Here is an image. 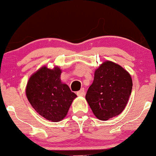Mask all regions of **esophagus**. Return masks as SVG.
<instances>
[{"instance_id": "1", "label": "esophagus", "mask_w": 156, "mask_h": 156, "mask_svg": "<svg viewBox=\"0 0 156 156\" xmlns=\"http://www.w3.org/2000/svg\"><path fill=\"white\" fill-rule=\"evenodd\" d=\"M84 94H85V90H84V89H81L78 92H77V95L78 96H83Z\"/></svg>"}]
</instances>
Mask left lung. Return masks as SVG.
Wrapping results in <instances>:
<instances>
[{"label": "left lung", "instance_id": "8db88e82", "mask_svg": "<svg viewBox=\"0 0 156 156\" xmlns=\"http://www.w3.org/2000/svg\"><path fill=\"white\" fill-rule=\"evenodd\" d=\"M132 87L129 73L119 64L107 61L94 72L86 100L98 119L108 120L124 110Z\"/></svg>", "mask_w": 156, "mask_h": 156}]
</instances>
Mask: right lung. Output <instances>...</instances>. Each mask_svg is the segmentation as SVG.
<instances>
[{
	"mask_svg": "<svg viewBox=\"0 0 156 156\" xmlns=\"http://www.w3.org/2000/svg\"><path fill=\"white\" fill-rule=\"evenodd\" d=\"M62 71L43 67L32 75L26 87V96L33 108L51 122H58L67 115L77 95L67 84L61 82Z\"/></svg>",
	"mask_w": 156,
	"mask_h": 156,
	"instance_id": "add662e5",
	"label": "right lung"
}]
</instances>
